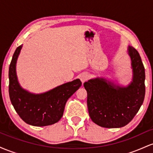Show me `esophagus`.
Masks as SVG:
<instances>
[{
    "instance_id": "34e87169",
    "label": "esophagus",
    "mask_w": 153,
    "mask_h": 153,
    "mask_svg": "<svg viewBox=\"0 0 153 153\" xmlns=\"http://www.w3.org/2000/svg\"><path fill=\"white\" fill-rule=\"evenodd\" d=\"M88 78H89V75H88L87 73H82V74H81V75H80V79L82 82H84L86 81L88 79Z\"/></svg>"
}]
</instances>
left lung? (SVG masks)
<instances>
[{
  "mask_svg": "<svg viewBox=\"0 0 153 153\" xmlns=\"http://www.w3.org/2000/svg\"><path fill=\"white\" fill-rule=\"evenodd\" d=\"M132 79L122 86L104 78H92L84 82L87 105L91 120L100 127L119 128L132 120L143 104L145 95V72L140 54L128 46Z\"/></svg>",
  "mask_w": 153,
  "mask_h": 153,
  "instance_id": "obj_1",
  "label": "left lung"
}]
</instances>
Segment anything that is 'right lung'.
I'll use <instances>...</instances> for the list:
<instances>
[{
  "label": "right lung",
  "mask_w": 153,
  "mask_h": 153,
  "mask_svg": "<svg viewBox=\"0 0 153 153\" xmlns=\"http://www.w3.org/2000/svg\"><path fill=\"white\" fill-rule=\"evenodd\" d=\"M22 47L16 48L9 67L10 101L26 124L36 127L52 125L62 118L67 101L81 86L82 82L80 79H76L42 94H33L24 89L16 75L17 59Z\"/></svg>",
  "instance_id": "1"
}]
</instances>
